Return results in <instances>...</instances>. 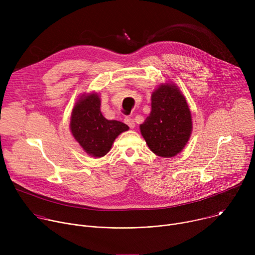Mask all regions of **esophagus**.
I'll return each mask as SVG.
<instances>
[{"label": "esophagus", "instance_id": "34e87169", "mask_svg": "<svg viewBox=\"0 0 255 255\" xmlns=\"http://www.w3.org/2000/svg\"><path fill=\"white\" fill-rule=\"evenodd\" d=\"M124 122H125L131 129H133V128L135 127V121H134V119H132L131 117H126V118L124 119Z\"/></svg>", "mask_w": 255, "mask_h": 255}]
</instances>
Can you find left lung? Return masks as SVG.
I'll return each mask as SVG.
<instances>
[{"mask_svg":"<svg viewBox=\"0 0 255 255\" xmlns=\"http://www.w3.org/2000/svg\"><path fill=\"white\" fill-rule=\"evenodd\" d=\"M140 130L158 156L172 157L183 150L192 132V117L186 98L176 86H160L153 92L150 115Z\"/></svg>","mask_w":255,"mask_h":255,"instance_id":"obj_1","label":"left lung"}]
</instances>
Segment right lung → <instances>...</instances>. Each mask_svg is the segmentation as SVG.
Segmentation results:
<instances>
[{
  "label": "right lung",
  "mask_w": 255,
  "mask_h": 255,
  "mask_svg": "<svg viewBox=\"0 0 255 255\" xmlns=\"http://www.w3.org/2000/svg\"><path fill=\"white\" fill-rule=\"evenodd\" d=\"M129 127L116 120H107L101 112V100L97 94L82 98L71 114L70 130L84 150L102 157L110 151L116 137Z\"/></svg>",
  "instance_id": "obj_1"
}]
</instances>
